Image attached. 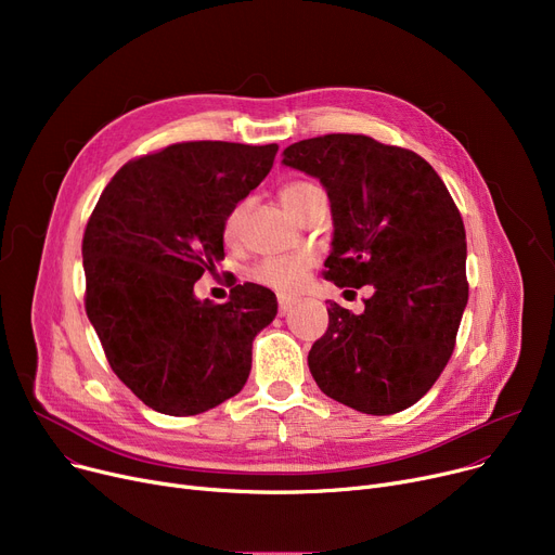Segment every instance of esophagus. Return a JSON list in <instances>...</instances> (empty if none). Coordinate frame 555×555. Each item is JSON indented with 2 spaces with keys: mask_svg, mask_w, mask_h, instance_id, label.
Here are the masks:
<instances>
[{
  "mask_svg": "<svg viewBox=\"0 0 555 555\" xmlns=\"http://www.w3.org/2000/svg\"><path fill=\"white\" fill-rule=\"evenodd\" d=\"M293 306H295V299H289V297H279V314L283 317V314H287L289 310H293Z\"/></svg>",
  "mask_w": 555,
  "mask_h": 555,
  "instance_id": "esophagus-1",
  "label": "esophagus"
}]
</instances>
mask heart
Wrapping results in <instances>:
<instances>
[{
  "instance_id": "1",
  "label": "heart",
  "mask_w": 555,
  "mask_h": 555,
  "mask_svg": "<svg viewBox=\"0 0 555 555\" xmlns=\"http://www.w3.org/2000/svg\"><path fill=\"white\" fill-rule=\"evenodd\" d=\"M319 186L297 180V182H287L279 191V199L283 207L293 214L295 218L301 214V209L310 202L312 195H317ZM249 214V199H243L227 211L222 220V238L227 245H236L243 236V227ZM314 266V256L312 254H285V256H270L262 258L258 266L251 268L249 276L262 287H270L279 295H293L301 287L304 279L308 276L310 268Z\"/></svg>"
}]
</instances>
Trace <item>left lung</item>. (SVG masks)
Here are the masks:
<instances>
[{
    "label": "left lung",
    "mask_w": 555,
    "mask_h": 555,
    "mask_svg": "<svg viewBox=\"0 0 555 555\" xmlns=\"http://www.w3.org/2000/svg\"><path fill=\"white\" fill-rule=\"evenodd\" d=\"M331 197L333 251L324 276L371 285L364 312L328 308L308 366L326 396L371 416L418 402L452 358L468 304L465 227L421 155L366 134H324L283 151Z\"/></svg>",
    "instance_id": "8db88e82"
}]
</instances>
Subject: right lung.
<instances>
[{
	"label": "right lung",
	"instance_id": "1",
	"mask_svg": "<svg viewBox=\"0 0 555 555\" xmlns=\"http://www.w3.org/2000/svg\"><path fill=\"white\" fill-rule=\"evenodd\" d=\"M279 145L182 141L121 166L82 236L85 310L116 377L151 410L195 416L236 396L251 341L276 317L272 289L193 285L224 258L222 220L270 172Z\"/></svg>",
	"mask_w": 555,
	"mask_h": 555
}]
</instances>
